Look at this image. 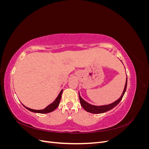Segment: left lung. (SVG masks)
<instances>
[{
    "mask_svg": "<svg viewBox=\"0 0 149 149\" xmlns=\"http://www.w3.org/2000/svg\"><path fill=\"white\" fill-rule=\"evenodd\" d=\"M127 78H126L125 87H124L123 93V94H122L121 96L119 98V100H116L115 102L110 104L100 106L90 104H89L86 101H85L80 96L79 93V97L81 105L82 106L83 109L85 111H86L87 112H91V113H93V114H101V113H104V112H106L108 111H110L111 109H113L114 107H116L117 105H118L119 103V102L121 101L122 99H123V97L124 95V93L126 91V88H127Z\"/></svg>",
    "mask_w": 149,
    "mask_h": 149,
    "instance_id": "obj_1",
    "label": "left lung"
}]
</instances>
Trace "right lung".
<instances>
[{"instance_id": "obj_1", "label": "right lung", "mask_w": 149, "mask_h": 149, "mask_svg": "<svg viewBox=\"0 0 149 149\" xmlns=\"http://www.w3.org/2000/svg\"><path fill=\"white\" fill-rule=\"evenodd\" d=\"M62 93H63V89L60 91V94H58V96L56 98V100L54 101L52 104H50L48 105L47 107H46L44 109L35 110V109H30V108H29L27 107H26L24 104H22V105H23L26 108V109H27L30 111H31V112H36V113H40V114L49 113V112H51L53 111L54 110H55L56 108H57V107L59 106V104H60V100H61V97Z\"/></svg>"}]
</instances>
